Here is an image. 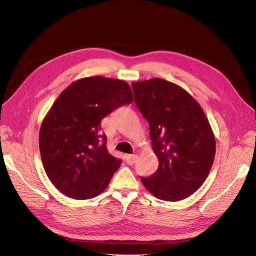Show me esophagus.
<instances>
[{"mask_svg": "<svg viewBox=\"0 0 256 256\" xmlns=\"http://www.w3.org/2000/svg\"><path fill=\"white\" fill-rule=\"evenodd\" d=\"M138 160V155H125V160L128 165H133Z\"/></svg>", "mask_w": 256, "mask_h": 256, "instance_id": "esophagus-1", "label": "esophagus"}]
</instances>
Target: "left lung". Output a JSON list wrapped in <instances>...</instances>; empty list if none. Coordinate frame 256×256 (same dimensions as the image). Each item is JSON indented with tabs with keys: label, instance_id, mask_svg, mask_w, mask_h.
Listing matches in <instances>:
<instances>
[{
	"label": "left lung",
	"instance_id": "left-lung-1",
	"mask_svg": "<svg viewBox=\"0 0 256 256\" xmlns=\"http://www.w3.org/2000/svg\"><path fill=\"white\" fill-rule=\"evenodd\" d=\"M135 104L150 124L158 168L140 177L154 197L179 201L197 192L208 177L216 138L206 114L182 86L160 78L132 84Z\"/></svg>",
	"mask_w": 256,
	"mask_h": 256
}]
</instances>
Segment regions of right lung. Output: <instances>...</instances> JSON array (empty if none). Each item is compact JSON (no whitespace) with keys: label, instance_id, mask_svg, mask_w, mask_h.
<instances>
[{"label":"right lung","instance_id":"obj_1","mask_svg":"<svg viewBox=\"0 0 256 256\" xmlns=\"http://www.w3.org/2000/svg\"><path fill=\"white\" fill-rule=\"evenodd\" d=\"M133 101L124 80L94 76L76 80L42 120L40 150L48 178L67 197L84 200L106 190L121 162L106 148L101 120Z\"/></svg>","mask_w":256,"mask_h":256}]
</instances>
